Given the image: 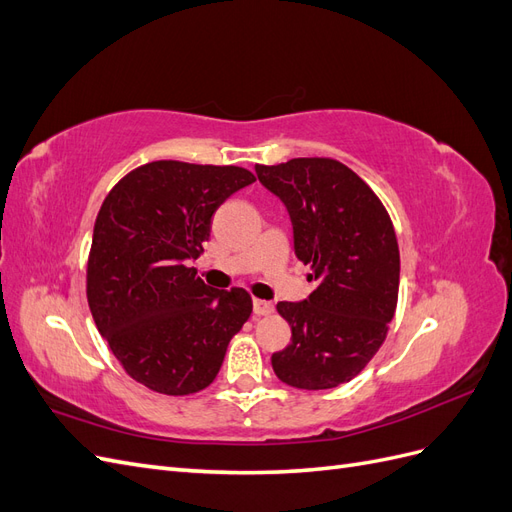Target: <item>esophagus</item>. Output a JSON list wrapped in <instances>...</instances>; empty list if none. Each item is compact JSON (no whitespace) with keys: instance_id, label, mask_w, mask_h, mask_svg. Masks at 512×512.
Here are the masks:
<instances>
[{"instance_id":"34e87169","label":"esophagus","mask_w":512,"mask_h":512,"mask_svg":"<svg viewBox=\"0 0 512 512\" xmlns=\"http://www.w3.org/2000/svg\"><path fill=\"white\" fill-rule=\"evenodd\" d=\"M273 314V305L269 301L254 299V316H269Z\"/></svg>"}]
</instances>
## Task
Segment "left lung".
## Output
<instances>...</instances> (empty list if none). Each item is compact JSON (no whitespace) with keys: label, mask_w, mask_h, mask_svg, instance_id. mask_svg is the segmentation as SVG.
<instances>
[{"label":"left lung","mask_w":512,"mask_h":512,"mask_svg":"<svg viewBox=\"0 0 512 512\" xmlns=\"http://www.w3.org/2000/svg\"><path fill=\"white\" fill-rule=\"evenodd\" d=\"M258 181L282 200L294 254L314 282L309 297L277 303L292 329L271 356L275 376L305 391L350 382L382 346L395 316L399 247L389 213L369 185L331 158L256 164Z\"/></svg>","instance_id":"1"}]
</instances>
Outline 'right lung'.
I'll return each instance as SVG.
<instances>
[{
	"label": "right lung",
	"instance_id": "obj_1",
	"mask_svg": "<svg viewBox=\"0 0 512 512\" xmlns=\"http://www.w3.org/2000/svg\"><path fill=\"white\" fill-rule=\"evenodd\" d=\"M254 181L239 166L160 160L132 170L104 198L87 301L117 361L147 389L203 391L250 318V294L207 286L188 262L203 252L215 209Z\"/></svg>",
	"mask_w": 512,
	"mask_h": 512
}]
</instances>
